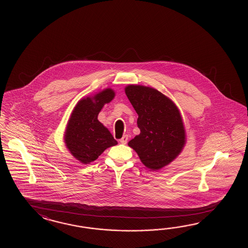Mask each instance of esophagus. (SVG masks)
Returning a JSON list of instances; mask_svg holds the SVG:
<instances>
[{"label":"esophagus","mask_w":248,"mask_h":248,"mask_svg":"<svg viewBox=\"0 0 248 248\" xmlns=\"http://www.w3.org/2000/svg\"><path fill=\"white\" fill-rule=\"evenodd\" d=\"M127 139H128V137H127V136H124V137H122V139L120 140V142H122V144H126V142H127Z\"/></svg>","instance_id":"obj_1"}]
</instances>
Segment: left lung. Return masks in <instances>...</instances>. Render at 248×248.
I'll return each instance as SVG.
<instances>
[{
	"instance_id": "1",
	"label": "left lung",
	"mask_w": 248,
	"mask_h": 248,
	"mask_svg": "<svg viewBox=\"0 0 248 248\" xmlns=\"http://www.w3.org/2000/svg\"><path fill=\"white\" fill-rule=\"evenodd\" d=\"M126 96L138 114V135L128 142L144 166L163 168L181 153L185 132L179 111L172 101L152 88L129 85Z\"/></svg>"
}]
</instances>
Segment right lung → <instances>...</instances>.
<instances>
[{
  "label": "right lung",
  "mask_w": 248,
  "mask_h": 248,
  "mask_svg": "<svg viewBox=\"0 0 248 248\" xmlns=\"http://www.w3.org/2000/svg\"><path fill=\"white\" fill-rule=\"evenodd\" d=\"M113 97V90L107 89L93 98L87 97L79 101L73 111L64 140L69 151L81 163L94 161L106 149L118 143L110 131L97 120L103 106Z\"/></svg>",
  "instance_id": "obj_1"
}]
</instances>
